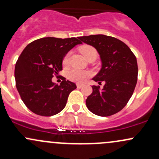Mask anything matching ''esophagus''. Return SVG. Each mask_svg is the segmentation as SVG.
<instances>
[{
	"label": "esophagus",
	"instance_id": "34e87169",
	"mask_svg": "<svg viewBox=\"0 0 159 159\" xmlns=\"http://www.w3.org/2000/svg\"><path fill=\"white\" fill-rule=\"evenodd\" d=\"M84 87V84H77V88H82Z\"/></svg>",
	"mask_w": 159,
	"mask_h": 159
}]
</instances>
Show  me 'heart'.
I'll list each match as a JSON object with an SVG mask.
<instances>
[{
	"mask_svg": "<svg viewBox=\"0 0 159 159\" xmlns=\"http://www.w3.org/2000/svg\"><path fill=\"white\" fill-rule=\"evenodd\" d=\"M80 52L82 53V55L85 57V59H88L89 57H92V56H97V51L93 47L90 46V45H83L79 48ZM69 53H68L65 57H63L62 60V65L66 66L69 62ZM91 75V73L89 71L84 70H79V69H71L70 71H68L67 76L69 80L72 81H75V82L81 83L84 82L87 78H89Z\"/></svg>",
	"mask_w": 159,
	"mask_h": 159,
	"instance_id": "heart-1",
	"label": "heart"
}]
</instances>
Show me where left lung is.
<instances>
[{
	"label": "left lung",
	"instance_id": "left-lung-1",
	"mask_svg": "<svg viewBox=\"0 0 159 159\" xmlns=\"http://www.w3.org/2000/svg\"><path fill=\"white\" fill-rule=\"evenodd\" d=\"M97 49L102 68L93 81L105 85L92 86L86 99L88 109L99 116H110L121 111L133 94L137 81L138 66L133 52L123 41L104 34L78 37Z\"/></svg>",
	"mask_w": 159,
	"mask_h": 159
}]
</instances>
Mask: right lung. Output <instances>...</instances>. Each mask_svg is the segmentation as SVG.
Segmentation results:
<instances>
[{
	"instance_id": "add662e5",
	"label": "right lung",
	"mask_w": 159,
	"mask_h": 159,
	"mask_svg": "<svg viewBox=\"0 0 159 159\" xmlns=\"http://www.w3.org/2000/svg\"><path fill=\"white\" fill-rule=\"evenodd\" d=\"M79 38L48 37L28 44L15 66L16 87L29 109L41 116L58 114L65 108L69 93L76 84L62 77L60 85L52 81L62 70V60Z\"/></svg>"
}]
</instances>
